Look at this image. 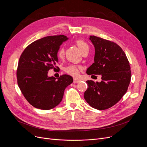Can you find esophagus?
Segmentation results:
<instances>
[{
	"instance_id": "34e87169",
	"label": "esophagus",
	"mask_w": 147,
	"mask_h": 147,
	"mask_svg": "<svg viewBox=\"0 0 147 147\" xmlns=\"http://www.w3.org/2000/svg\"><path fill=\"white\" fill-rule=\"evenodd\" d=\"M80 80H79V79H74V80H73V82H74V83H78V82H79Z\"/></svg>"
}]
</instances>
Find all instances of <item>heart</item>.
<instances>
[{"mask_svg": "<svg viewBox=\"0 0 147 147\" xmlns=\"http://www.w3.org/2000/svg\"><path fill=\"white\" fill-rule=\"evenodd\" d=\"M76 45H78V48L80 52L83 53L84 51H89V46L86 43V42H84L82 39H79L76 41ZM64 55V48H61L58 52V56L59 58H63ZM81 69V67L79 65H69L65 69V71L68 74H70L73 76H77L79 74V71Z\"/></svg>", "mask_w": 147, "mask_h": 147, "instance_id": "1", "label": "heart"}]
</instances>
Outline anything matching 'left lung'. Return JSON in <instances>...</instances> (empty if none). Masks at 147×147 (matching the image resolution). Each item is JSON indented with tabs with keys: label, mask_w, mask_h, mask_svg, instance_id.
Listing matches in <instances>:
<instances>
[{
	"label": "left lung",
	"mask_w": 147,
	"mask_h": 147,
	"mask_svg": "<svg viewBox=\"0 0 147 147\" xmlns=\"http://www.w3.org/2000/svg\"><path fill=\"white\" fill-rule=\"evenodd\" d=\"M89 40L94 46L95 57L86 73L101 75L102 81H86L84 98L92 107L104 110L117 103L126 94L130 82V67L117 44L95 36H90Z\"/></svg>",
	"instance_id": "left-lung-1"
}]
</instances>
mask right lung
Here are the masks:
<instances>
[{"label": "right lung", "mask_w": 147, "mask_h": 147, "mask_svg": "<svg viewBox=\"0 0 147 147\" xmlns=\"http://www.w3.org/2000/svg\"><path fill=\"white\" fill-rule=\"evenodd\" d=\"M68 38L64 35L47 36L29 45L22 53L17 71V82L22 94L34 107L48 110L63 99L65 89L73 82L64 74L56 79L48 74L55 69L59 46Z\"/></svg>", "instance_id": "obj_1"}]
</instances>
